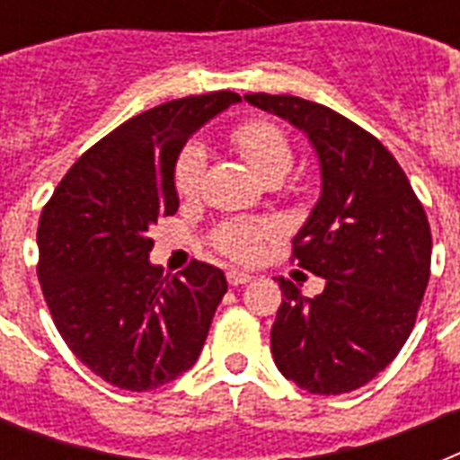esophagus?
Segmentation results:
<instances>
[{"label": "esophagus", "instance_id": "esophagus-1", "mask_svg": "<svg viewBox=\"0 0 460 460\" xmlns=\"http://www.w3.org/2000/svg\"><path fill=\"white\" fill-rule=\"evenodd\" d=\"M226 279H229L231 287H243V284L252 281V274L241 272V270H229V272H226Z\"/></svg>", "mask_w": 460, "mask_h": 460}]
</instances>
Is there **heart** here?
<instances>
[{
  "label": "heart",
  "instance_id": "heart-1",
  "mask_svg": "<svg viewBox=\"0 0 460 460\" xmlns=\"http://www.w3.org/2000/svg\"><path fill=\"white\" fill-rule=\"evenodd\" d=\"M234 146L238 147V153L243 155L252 172L258 173L260 179H274V176H284L294 164V150L291 143L270 121H248V124L238 126L234 131ZM202 172H205V150L200 146H188L183 150L176 166V188L181 195L198 193L200 188ZM267 234L265 226L258 224H226L224 229L217 234V248L231 258L236 260H252L258 258L260 243L262 236Z\"/></svg>",
  "mask_w": 460,
  "mask_h": 460
}]
</instances>
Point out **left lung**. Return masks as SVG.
<instances>
[{"label": "left lung", "instance_id": "obj_1", "mask_svg": "<svg viewBox=\"0 0 460 460\" xmlns=\"http://www.w3.org/2000/svg\"><path fill=\"white\" fill-rule=\"evenodd\" d=\"M245 102L298 128L320 169V198L294 255L324 288L307 298L279 277L274 363L310 394L353 392L411 336L429 281L428 217L399 162L360 126L303 97L255 93Z\"/></svg>", "mask_w": 460, "mask_h": 460}]
</instances>
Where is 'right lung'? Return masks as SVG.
<instances>
[{
  "instance_id": "1",
  "label": "right lung",
  "mask_w": 460,
  "mask_h": 460,
  "mask_svg": "<svg viewBox=\"0 0 460 460\" xmlns=\"http://www.w3.org/2000/svg\"><path fill=\"white\" fill-rule=\"evenodd\" d=\"M229 90L172 100L104 136L75 162L38 226L42 294L61 339L104 382L150 392L193 367L226 294L219 267L162 277L150 231L179 209L176 159Z\"/></svg>"
}]
</instances>
